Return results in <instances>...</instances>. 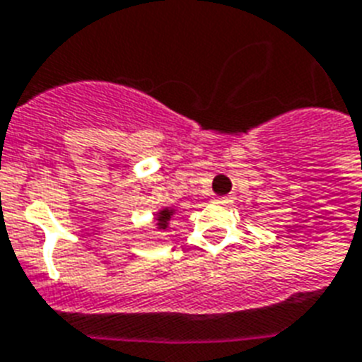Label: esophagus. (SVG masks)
Returning <instances> with one entry per match:
<instances>
[{
    "instance_id": "esophagus-1",
    "label": "esophagus",
    "mask_w": 362,
    "mask_h": 362,
    "mask_svg": "<svg viewBox=\"0 0 362 362\" xmlns=\"http://www.w3.org/2000/svg\"><path fill=\"white\" fill-rule=\"evenodd\" d=\"M214 201H216V203H218V204H229V203H231V201H233V199H231V197H216Z\"/></svg>"
}]
</instances>
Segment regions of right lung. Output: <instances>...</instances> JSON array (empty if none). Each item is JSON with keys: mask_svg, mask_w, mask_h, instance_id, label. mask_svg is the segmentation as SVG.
Instances as JSON below:
<instances>
[{"mask_svg": "<svg viewBox=\"0 0 362 362\" xmlns=\"http://www.w3.org/2000/svg\"><path fill=\"white\" fill-rule=\"evenodd\" d=\"M170 216H173V210H161L158 216V226L161 227V229H165L167 227V221L170 220Z\"/></svg>", "mask_w": 362, "mask_h": 362, "instance_id": "right-lung-1", "label": "right lung"}]
</instances>
